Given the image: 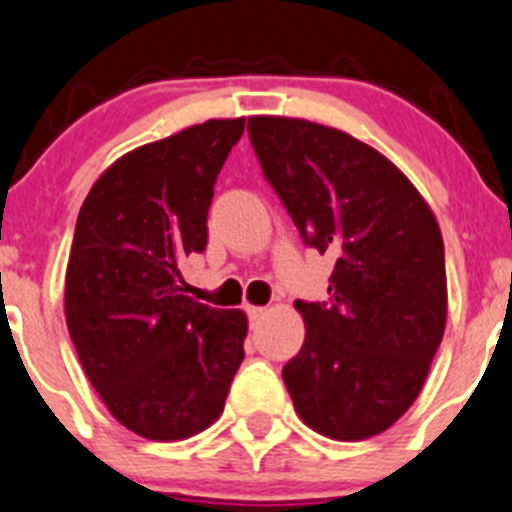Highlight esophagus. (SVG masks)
Here are the masks:
<instances>
[{
	"label": "esophagus",
	"mask_w": 512,
	"mask_h": 512,
	"mask_svg": "<svg viewBox=\"0 0 512 512\" xmlns=\"http://www.w3.org/2000/svg\"><path fill=\"white\" fill-rule=\"evenodd\" d=\"M265 313H267V308H262V305H247V315H250V323H257Z\"/></svg>",
	"instance_id": "34e87169"
}]
</instances>
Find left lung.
<instances>
[{"mask_svg": "<svg viewBox=\"0 0 512 512\" xmlns=\"http://www.w3.org/2000/svg\"><path fill=\"white\" fill-rule=\"evenodd\" d=\"M247 131L305 245L336 257L331 300H295L305 341L283 369L295 412L331 439L374 437L412 407L442 343L437 219L386 156L338 128L252 116Z\"/></svg>", "mask_w": 512, "mask_h": 512, "instance_id": "left-lung-1", "label": "left lung"}]
</instances>
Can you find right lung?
I'll return each instance as SVG.
<instances>
[{
	"instance_id": "1",
	"label": "right lung",
	"mask_w": 512,
	"mask_h": 512,
	"mask_svg": "<svg viewBox=\"0 0 512 512\" xmlns=\"http://www.w3.org/2000/svg\"><path fill=\"white\" fill-rule=\"evenodd\" d=\"M245 118L189 126L121 156L80 207L65 321L113 417L156 442L207 429L245 358L247 315L184 295L181 265L207 247L217 174Z\"/></svg>"
}]
</instances>
